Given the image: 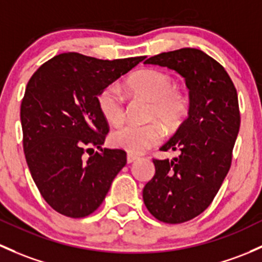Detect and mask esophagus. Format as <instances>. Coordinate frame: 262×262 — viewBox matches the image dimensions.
Wrapping results in <instances>:
<instances>
[{"label":"esophagus","mask_w":262,"mask_h":262,"mask_svg":"<svg viewBox=\"0 0 262 262\" xmlns=\"http://www.w3.org/2000/svg\"><path fill=\"white\" fill-rule=\"evenodd\" d=\"M139 157L138 156H136V154H130L129 153L128 156H126V162H128V163H133L134 161H137V159H138Z\"/></svg>","instance_id":"obj_1"}]
</instances>
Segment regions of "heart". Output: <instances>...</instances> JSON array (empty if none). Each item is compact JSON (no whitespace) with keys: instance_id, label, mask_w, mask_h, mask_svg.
I'll return each mask as SVG.
<instances>
[{"instance_id":"1","label":"heart","mask_w":262,"mask_h":262,"mask_svg":"<svg viewBox=\"0 0 262 262\" xmlns=\"http://www.w3.org/2000/svg\"><path fill=\"white\" fill-rule=\"evenodd\" d=\"M129 90L136 95L152 101L150 119L158 120L168 129L183 122L188 114L189 100L181 90L176 89L174 81L163 71L145 69L134 73L126 81ZM98 106L110 124H119L125 117V99L119 85L106 86L98 96ZM162 129L157 123H126L115 129L110 136L112 144L129 153L140 154L161 142Z\"/></svg>"}]
</instances>
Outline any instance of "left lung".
<instances>
[{"instance_id": "obj_1", "label": "left lung", "mask_w": 262, "mask_h": 262, "mask_svg": "<svg viewBox=\"0 0 262 262\" xmlns=\"http://www.w3.org/2000/svg\"><path fill=\"white\" fill-rule=\"evenodd\" d=\"M144 64L174 70L189 90L188 117L161 147L181 154L153 159L156 174L143 188L157 220L182 224L211 205L230 170L241 122L237 92L224 66L198 49L162 52Z\"/></svg>"}]
</instances>
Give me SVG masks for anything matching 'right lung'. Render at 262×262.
Returning a JSON list of instances; mask_svg holds the SVG:
<instances>
[{
  "label": "right lung",
  "instance_id": "right-lung-1",
  "mask_svg": "<svg viewBox=\"0 0 262 262\" xmlns=\"http://www.w3.org/2000/svg\"><path fill=\"white\" fill-rule=\"evenodd\" d=\"M144 59L109 61L66 52L41 65L27 82L20 112L25 157L41 196L59 213H93L125 166L124 150L101 148L109 126L98 96Z\"/></svg>",
  "mask_w": 262,
  "mask_h": 262
}]
</instances>
